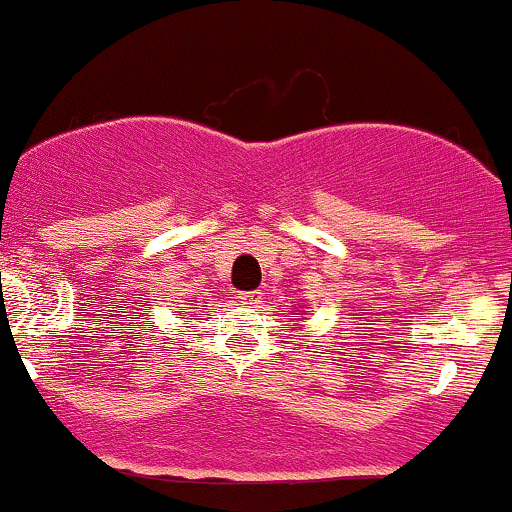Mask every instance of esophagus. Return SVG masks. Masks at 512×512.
<instances>
[{"mask_svg": "<svg viewBox=\"0 0 512 512\" xmlns=\"http://www.w3.org/2000/svg\"><path fill=\"white\" fill-rule=\"evenodd\" d=\"M238 300L245 305H260L262 303V293L260 291H250V293H238Z\"/></svg>", "mask_w": 512, "mask_h": 512, "instance_id": "obj_1", "label": "esophagus"}]
</instances>
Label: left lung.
<instances>
[{
    "mask_svg": "<svg viewBox=\"0 0 512 512\" xmlns=\"http://www.w3.org/2000/svg\"><path fill=\"white\" fill-rule=\"evenodd\" d=\"M295 315H298V310H295Z\"/></svg>",
    "mask_w": 512,
    "mask_h": 512,
    "instance_id": "8db88e82",
    "label": "left lung"
}]
</instances>
